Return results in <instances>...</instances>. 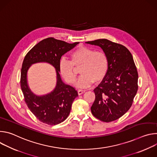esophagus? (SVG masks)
I'll return each instance as SVG.
<instances>
[{
	"label": "esophagus",
	"instance_id": "obj_1",
	"mask_svg": "<svg viewBox=\"0 0 157 157\" xmlns=\"http://www.w3.org/2000/svg\"><path fill=\"white\" fill-rule=\"evenodd\" d=\"M84 93H85V91L84 90H82V89H79V90L78 91V93L79 95H81L82 94H83Z\"/></svg>",
	"mask_w": 157,
	"mask_h": 157
}]
</instances>
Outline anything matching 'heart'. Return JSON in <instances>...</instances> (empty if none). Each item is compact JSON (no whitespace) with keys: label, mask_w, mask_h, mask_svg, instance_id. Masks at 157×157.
Segmentation results:
<instances>
[{"label":"heart","mask_w":157,"mask_h":157,"mask_svg":"<svg viewBox=\"0 0 157 157\" xmlns=\"http://www.w3.org/2000/svg\"><path fill=\"white\" fill-rule=\"evenodd\" d=\"M70 60L62 59L59 63V71L63 78L69 84H74L76 75L75 67H80L79 76L76 83L79 88L91 86L94 81H102L107 73L109 59L106 53L94 48L79 47L70 54Z\"/></svg>","instance_id":"1"}]
</instances>
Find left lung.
<instances>
[{
    "label": "left lung",
    "instance_id": "left-lung-1",
    "mask_svg": "<svg viewBox=\"0 0 157 157\" xmlns=\"http://www.w3.org/2000/svg\"><path fill=\"white\" fill-rule=\"evenodd\" d=\"M86 43L101 47L109 59L107 73L94 89L96 98L91 113L101 121H114L128 110L138 90V73L133 56L125 47L107 39Z\"/></svg>",
    "mask_w": 157,
    "mask_h": 157
}]
</instances>
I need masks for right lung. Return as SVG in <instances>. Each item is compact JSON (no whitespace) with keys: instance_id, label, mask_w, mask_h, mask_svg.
Returning a JSON list of instances; mask_svg holds the SVG:
<instances>
[{"instance_id":"add662e5","label":"right lung","mask_w":157,"mask_h":157,"mask_svg":"<svg viewBox=\"0 0 157 157\" xmlns=\"http://www.w3.org/2000/svg\"><path fill=\"white\" fill-rule=\"evenodd\" d=\"M78 43H68L50 37L37 43L25 56L21 70V89L29 109L44 124L55 125L63 122L69 116L72 103L78 96L73 87L62 81L59 73L61 56ZM40 62H48L54 66L57 72V85L50 94L36 96L28 87L27 72L32 64Z\"/></svg>"}]
</instances>
